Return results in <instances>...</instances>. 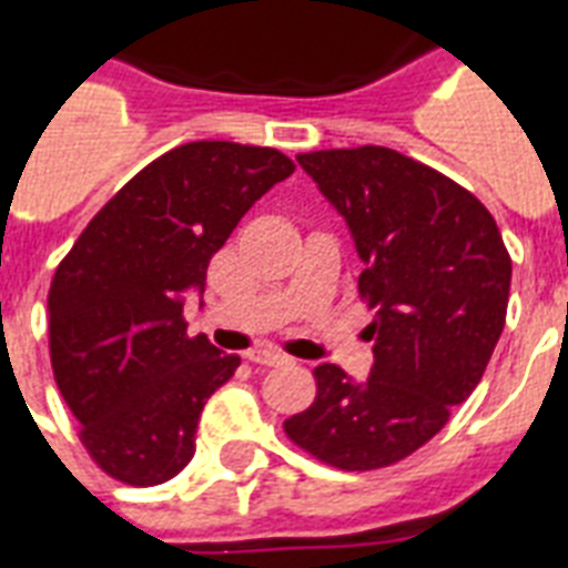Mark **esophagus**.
I'll return each mask as SVG.
<instances>
[{
	"label": "esophagus",
	"instance_id": "esophagus-1",
	"mask_svg": "<svg viewBox=\"0 0 568 568\" xmlns=\"http://www.w3.org/2000/svg\"><path fill=\"white\" fill-rule=\"evenodd\" d=\"M250 361L258 363V366H283V363H292V357L276 352V348H255V352H250Z\"/></svg>",
	"mask_w": 568,
	"mask_h": 568
}]
</instances>
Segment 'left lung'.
Returning a JSON list of instances; mask_svg holds the SVG:
<instances>
[{
    "instance_id": "8db88e82",
    "label": "left lung",
    "mask_w": 568,
    "mask_h": 568,
    "mask_svg": "<svg viewBox=\"0 0 568 568\" xmlns=\"http://www.w3.org/2000/svg\"><path fill=\"white\" fill-rule=\"evenodd\" d=\"M345 216L363 258L375 366L363 384L315 366V399L283 423L294 447L339 470L408 458L474 393L506 322L513 258L495 216L438 169L384 145L297 154Z\"/></svg>"
}]
</instances>
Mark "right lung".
I'll use <instances>...</instances> for the list:
<instances>
[{"instance_id": "add662e5", "label": "right lung", "mask_w": 568, "mask_h": 568, "mask_svg": "<svg viewBox=\"0 0 568 568\" xmlns=\"http://www.w3.org/2000/svg\"><path fill=\"white\" fill-rule=\"evenodd\" d=\"M292 158L265 145L187 142L140 169L55 267L50 363L80 440L124 486H160L193 458L207 396L241 366L187 336V288Z\"/></svg>"}]
</instances>
